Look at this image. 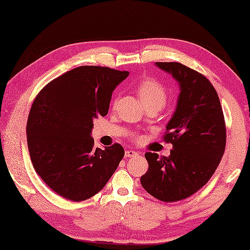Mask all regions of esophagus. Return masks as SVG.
I'll return each mask as SVG.
<instances>
[{
    "instance_id": "34e87169",
    "label": "esophagus",
    "mask_w": 250,
    "mask_h": 250,
    "mask_svg": "<svg viewBox=\"0 0 250 250\" xmlns=\"http://www.w3.org/2000/svg\"><path fill=\"white\" fill-rule=\"evenodd\" d=\"M135 156H138V153L135 152V150L127 149L125 152V157H135Z\"/></svg>"
}]
</instances>
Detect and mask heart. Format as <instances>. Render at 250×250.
<instances>
[{
  "label": "heart",
  "mask_w": 250,
  "mask_h": 250,
  "mask_svg": "<svg viewBox=\"0 0 250 250\" xmlns=\"http://www.w3.org/2000/svg\"><path fill=\"white\" fill-rule=\"evenodd\" d=\"M137 94L145 107L155 105L162 108L167 100L166 88L159 82L153 79H146L143 81L137 88ZM133 138L135 141H141L142 136L138 134H134Z\"/></svg>",
  "instance_id": "heart-1"
}]
</instances>
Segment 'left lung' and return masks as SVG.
Instances as JSON below:
<instances>
[{"instance_id":"8db88e82","label":"left lung","mask_w":250,"mask_h":250,"mask_svg":"<svg viewBox=\"0 0 250 250\" xmlns=\"http://www.w3.org/2000/svg\"><path fill=\"white\" fill-rule=\"evenodd\" d=\"M179 85V96L164 140L168 157L146 153L148 170L141 177L147 193L162 202L189 197L206 185L226 146V125L218 94L200 73L177 62H156Z\"/></svg>"}]
</instances>
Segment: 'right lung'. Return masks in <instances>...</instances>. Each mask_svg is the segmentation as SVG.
Wrapping results in <instances>:
<instances>
[{"label":"right lung","instance_id":"obj_1","mask_svg":"<svg viewBox=\"0 0 250 250\" xmlns=\"http://www.w3.org/2000/svg\"><path fill=\"white\" fill-rule=\"evenodd\" d=\"M129 72L80 66L51 81L33 102L26 138L33 167L62 197L82 202L96 195L124 157L114 144L94 148L93 120L108 113L112 93Z\"/></svg>","mask_w":250,"mask_h":250}]
</instances>
